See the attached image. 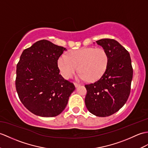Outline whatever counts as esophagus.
Masks as SVG:
<instances>
[{
	"label": "esophagus",
	"mask_w": 148,
	"mask_h": 148,
	"mask_svg": "<svg viewBox=\"0 0 148 148\" xmlns=\"http://www.w3.org/2000/svg\"><path fill=\"white\" fill-rule=\"evenodd\" d=\"M74 85H75V87H78V86H79L81 85L79 83H77V82H74Z\"/></svg>",
	"instance_id": "obj_1"
}]
</instances>
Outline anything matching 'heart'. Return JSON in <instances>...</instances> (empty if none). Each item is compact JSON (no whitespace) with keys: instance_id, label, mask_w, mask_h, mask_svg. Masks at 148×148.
<instances>
[{"instance_id":"b5f03b06","label":"heart","mask_w":148,"mask_h":148,"mask_svg":"<svg viewBox=\"0 0 148 148\" xmlns=\"http://www.w3.org/2000/svg\"><path fill=\"white\" fill-rule=\"evenodd\" d=\"M108 55L103 48H84L61 55L58 60V66L63 77L71 78L81 71L79 77L90 81L100 79L105 74L108 64Z\"/></svg>"}]
</instances>
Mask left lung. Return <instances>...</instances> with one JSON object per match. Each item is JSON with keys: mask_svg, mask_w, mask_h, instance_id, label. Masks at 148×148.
Here are the masks:
<instances>
[{"mask_svg": "<svg viewBox=\"0 0 148 148\" xmlns=\"http://www.w3.org/2000/svg\"><path fill=\"white\" fill-rule=\"evenodd\" d=\"M96 42L107 51L108 64L100 79L85 85V104L92 114L104 117L119 111L127 100L133 69L128 51L116 40L104 38Z\"/></svg>", "mask_w": 148, "mask_h": 148, "instance_id": "obj_1", "label": "left lung"}]
</instances>
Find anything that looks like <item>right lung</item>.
<instances>
[{
  "label": "right lung",
  "mask_w": 148,
  "mask_h": 148,
  "mask_svg": "<svg viewBox=\"0 0 148 148\" xmlns=\"http://www.w3.org/2000/svg\"><path fill=\"white\" fill-rule=\"evenodd\" d=\"M66 50L46 40L23 51L17 64L16 89L23 105L33 114L52 117L66 108L75 90L59 74L58 59Z\"/></svg>",
  "instance_id": "1"
}]
</instances>
